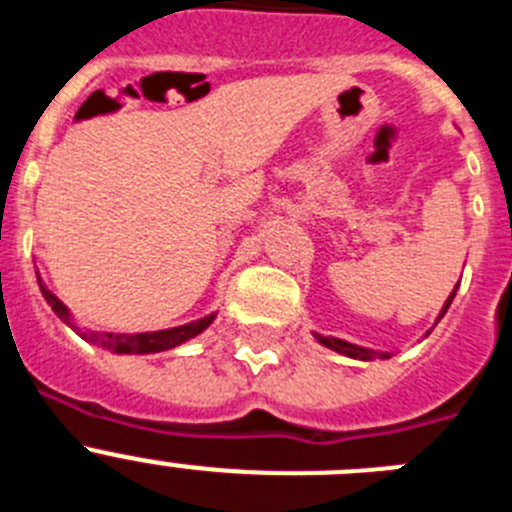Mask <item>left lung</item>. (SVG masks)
<instances>
[{
	"label": "left lung",
	"mask_w": 512,
	"mask_h": 512,
	"mask_svg": "<svg viewBox=\"0 0 512 512\" xmlns=\"http://www.w3.org/2000/svg\"><path fill=\"white\" fill-rule=\"evenodd\" d=\"M454 295H456V292H451V297H449V300H446V305H443L441 318H443V312L449 310V305H451V300H454ZM315 338H318V341L323 343V346L333 348V351H338V354L351 356V359H374V356H377V359H387V354H379V351H369V348L354 346V343L338 341V338H325V336H315Z\"/></svg>",
	"instance_id": "1"
}]
</instances>
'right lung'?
<instances>
[{"label":"right lung","mask_w":512,"mask_h":512,"mask_svg":"<svg viewBox=\"0 0 512 512\" xmlns=\"http://www.w3.org/2000/svg\"><path fill=\"white\" fill-rule=\"evenodd\" d=\"M38 284L45 302L53 307V312H56L63 323H69V310L63 307V302L58 300L53 292H48L40 279ZM212 320H215V315H207V318L194 320V323H187V325H179V328L156 330V333H133V336H125V333H117L115 336V333H94V330H89V333H81V338L89 343H97V346L102 348H110V351H115V354H156V351H166V348H174L179 346V343L194 338L197 333H202ZM71 328H74V325H71Z\"/></svg>","instance_id":"right-lung-1"}]
</instances>
